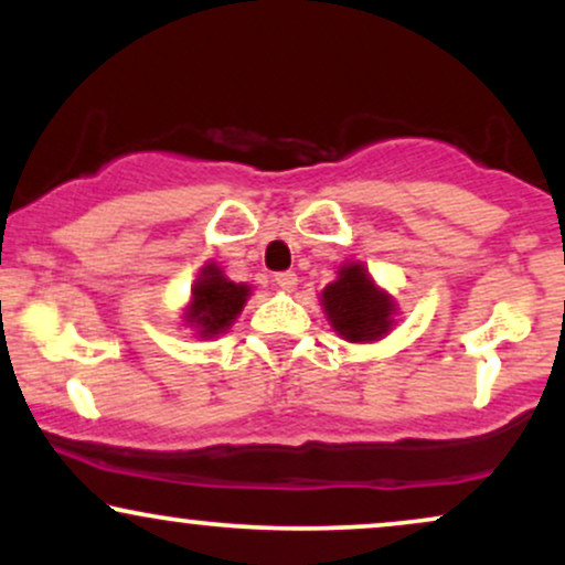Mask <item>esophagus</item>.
I'll list each match as a JSON object with an SVG mask.
<instances>
[{"label":"esophagus","mask_w":565,"mask_h":565,"mask_svg":"<svg viewBox=\"0 0 565 565\" xmlns=\"http://www.w3.org/2000/svg\"><path fill=\"white\" fill-rule=\"evenodd\" d=\"M276 287L281 291H295L297 289V274H291V270H287V274H278L276 276Z\"/></svg>","instance_id":"obj_1"}]
</instances>
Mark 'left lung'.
Masks as SVG:
<instances>
[{
  "instance_id": "8db88e82",
  "label": "left lung",
  "mask_w": 565,
  "mask_h": 565,
  "mask_svg": "<svg viewBox=\"0 0 565 565\" xmlns=\"http://www.w3.org/2000/svg\"><path fill=\"white\" fill-rule=\"evenodd\" d=\"M321 308L327 321L342 340L377 342L395 327L398 302L377 287L364 263L348 260L337 278L321 291Z\"/></svg>"
}]
</instances>
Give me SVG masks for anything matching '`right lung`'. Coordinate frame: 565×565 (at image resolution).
Here are the masks:
<instances>
[{"instance_id": "1", "label": "right lung", "mask_w": 565, "mask_h": 565, "mask_svg": "<svg viewBox=\"0 0 565 565\" xmlns=\"http://www.w3.org/2000/svg\"><path fill=\"white\" fill-rule=\"evenodd\" d=\"M249 284H236L223 274L215 260L201 265L191 287V300L183 308V321L199 340L225 334L249 300Z\"/></svg>"}]
</instances>
